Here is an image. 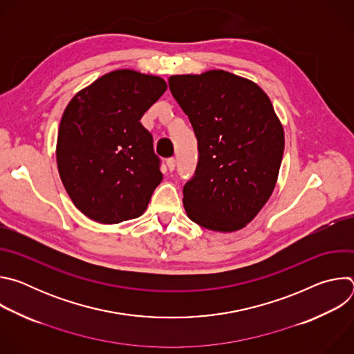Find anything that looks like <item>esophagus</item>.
<instances>
[{"instance_id": "obj_1", "label": "esophagus", "mask_w": 354, "mask_h": 354, "mask_svg": "<svg viewBox=\"0 0 354 354\" xmlns=\"http://www.w3.org/2000/svg\"><path fill=\"white\" fill-rule=\"evenodd\" d=\"M167 165H168V169L172 172V171H175V167H176V160L175 158H169L168 161H167Z\"/></svg>"}]
</instances>
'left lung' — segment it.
<instances>
[{
    "label": "left lung",
    "mask_w": 354,
    "mask_h": 354,
    "mask_svg": "<svg viewBox=\"0 0 354 354\" xmlns=\"http://www.w3.org/2000/svg\"><path fill=\"white\" fill-rule=\"evenodd\" d=\"M198 145L194 176L183 187L187 217L234 232L268 203L277 183L284 130L265 91L224 70L169 77Z\"/></svg>",
    "instance_id": "8db88e82"
}]
</instances>
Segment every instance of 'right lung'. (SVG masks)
I'll list each match as a JSON object with an SVG mask.
<instances>
[{"label":"right lung","mask_w":354,"mask_h":354,"mask_svg":"<svg viewBox=\"0 0 354 354\" xmlns=\"http://www.w3.org/2000/svg\"><path fill=\"white\" fill-rule=\"evenodd\" d=\"M167 82L115 70L77 92L59 127L56 158L74 206L100 224L140 217L162 180L153 136L140 123Z\"/></svg>","instance_id":"1"}]
</instances>
